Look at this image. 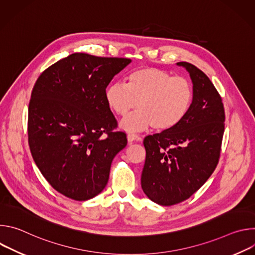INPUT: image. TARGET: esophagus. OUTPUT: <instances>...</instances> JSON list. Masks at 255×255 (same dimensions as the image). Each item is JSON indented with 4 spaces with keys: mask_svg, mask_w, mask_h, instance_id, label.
Segmentation results:
<instances>
[{
    "mask_svg": "<svg viewBox=\"0 0 255 255\" xmlns=\"http://www.w3.org/2000/svg\"><path fill=\"white\" fill-rule=\"evenodd\" d=\"M127 139H128L129 143H132L133 141H137V142L141 141V138L137 134H134V133H129L127 135Z\"/></svg>",
    "mask_w": 255,
    "mask_h": 255,
    "instance_id": "34e87169",
    "label": "esophagus"
}]
</instances>
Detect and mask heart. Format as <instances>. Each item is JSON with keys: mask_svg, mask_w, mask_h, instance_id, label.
<instances>
[{"mask_svg": "<svg viewBox=\"0 0 255 255\" xmlns=\"http://www.w3.org/2000/svg\"><path fill=\"white\" fill-rule=\"evenodd\" d=\"M108 107L118 116H125L137 106L139 110L126 117L121 127L141 131L153 127L165 131L181 122L192 106L193 86L184 77H171L167 71L142 67L131 71L126 84L113 83L105 92Z\"/></svg>", "mask_w": 255, "mask_h": 255, "instance_id": "1", "label": "heart"}]
</instances>
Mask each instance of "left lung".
<instances>
[{"label":"left lung","instance_id":"8db88e82","mask_svg":"<svg viewBox=\"0 0 255 255\" xmlns=\"http://www.w3.org/2000/svg\"><path fill=\"white\" fill-rule=\"evenodd\" d=\"M190 74L194 99L175 127L144 138L146 150L141 187L152 202L171 206L189 199L211 176L220 157L225 112L222 99L197 66L181 61Z\"/></svg>","mask_w":255,"mask_h":255}]
</instances>
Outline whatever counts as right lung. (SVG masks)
<instances>
[{"label":"right lung","mask_w":255,"mask_h":255,"mask_svg":"<svg viewBox=\"0 0 255 255\" xmlns=\"http://www.w3.org/2000/svg\"><path fill=\"white\" fill-rule=\"evenodd\" d=\"M131 59L72 53L45 69L28 110V139L42 175L61 195L87 201L107 186L111 163L127 145L105 92Z\"/></svg>","instance_id":"1"}]
</instances>
